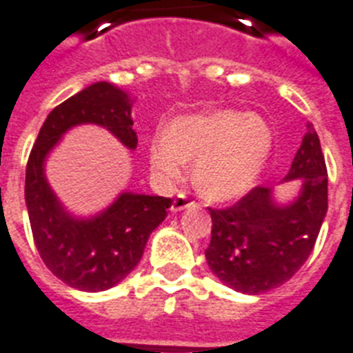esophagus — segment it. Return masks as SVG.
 I'll return each instance as SVG.
<instances>
[{
	"label": "esophagus",
	"mask_w": 353,
	"mask_h": 353,
	"mask_svg": "<svg viewBox=\"0 0 353 353\" xmlns=\"http://www.w3.org/2000/svg\"><path fill=\"white\" fill-rule=\"evenodd\" d=\"M192 204H195V202H194V201H190L188 195L177 194L176 199H174L172 208H170V210H172V211H181V210H185V208L192 206Z\"/></svg>",
	"instance_id": "34e87169"
}]
</instances>
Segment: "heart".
<instances>
[{
	"mask_svg": "<svg viewBox=\"0 0 353 353\" xmlns=\"http://www.w3.org/2000/svg\"><path fill=\"white\" fill-rule=\"evenodd\" d=\"M274 147V133L263 117L240 110L183 115L149 143L156 176L177 181L185 161L194 165V185L208 201L241 197L256 185Z\"/></svg>",
	"mask_w": 353,
	"mask_h": 353,
	"instance_id": "heart-1",
	"label": "heart"
}]
</instances>
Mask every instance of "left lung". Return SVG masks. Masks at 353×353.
Here are the masks:
<instances>
[{
	"label": "left lung",
	"mask_w": 353,
	"mask_h": 353,
	"mask_svg": "<svg viewBox=\"0 0 353 353\" xmlns=\"http://www.w3.org/2000/svg\"><path fill=\"white\" fill-rule=\"evenodd\" d=\"M300 179L293 204L279 208L272 190L254 186L232 206L213 210L206 261L232 290L259 295L290 281L307 261L327 214V165L320 139L307 124L286 179Z\"/></svg>",
	"instance_id": "1"
}]
</instances>
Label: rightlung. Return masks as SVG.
Listing matches in <instances>:
<instances>
[{"label":"right lung","instance_id":"right-lung-1","mask_svg":"<svg viewBox=\"0 0 353 353\" xmlns=\"http://www.w3.org/2000/svg\"><path fill=\"white\" fill-rule=\"evenodd\" d=\"M83 122L104 125L130 149L139 143L130 97L106 81L90 85L58 104L42 124L26 165L24 197L33 241L51 274L76 290L103 291L139 265L149 234L165 220L172 199L122 194L92 220L63 213L42 165L57 140Z\"/></svg>","mask_w":353,"mask_h":353}]
</instances>
